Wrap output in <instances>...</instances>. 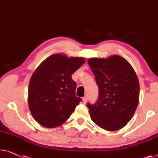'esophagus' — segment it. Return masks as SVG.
Here are the masks:
<instances>
[{"label": "esophagus", "instance_id": "obj_1", "mask_svg": "<svg viewBox=\"0 0 158 158\" xmlns=\"http://www.w3.org/2000/svg\"><path fill=\"white\" fill-rule=\"evenodd\" d=\"M82 100H83L84 103H86V102H87V96H84V97L82 98Z\"/></svg>", "mask_w": 158, "mask_h": 158}]
</instances>
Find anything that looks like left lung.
<instances>
[{
  "mask_svg": "<svg viewBox=\"0 0 158 158\" xmlns=\"http://www.w3.org/2000/svg\"><path fill=\"white\" fill-rule=\"evenodd\" d=\"M98 86V100L86 104L91 118L104 130L115 131L131 121L139 102L140 86L130 63L118 55L88 60Z\"/></svg>",
  "mask_w": 158,
  "mask_h": 158,
  "instance_id": "1",
  "label": "left lung"
}]
</instances>
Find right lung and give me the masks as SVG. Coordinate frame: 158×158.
Instances as JSON below:
<instances>
[{"instance_id": "right-lung-1", "label": "right lung", "mask_w": 158, "mask_h": 158, "mask_svg": "<svg viewBox=\"0 0 158 158\" xmlns=\"http://www.w3.org/2000/svg\"><path fill=\"white\" fill-rule=\"evenodd\" d=\"M84 62L82 57L55 54L34 72L28 86V106L41 126L49 128L61 126L79 104L81 98L75 94L77 84L72 74Z\"/></svg>"}]
</instances>
